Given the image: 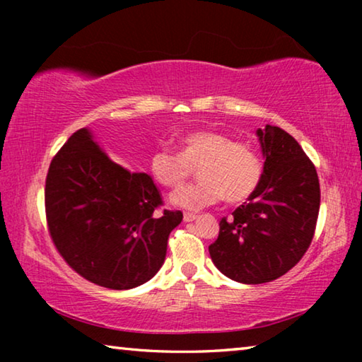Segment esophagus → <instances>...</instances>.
<instances>
[{"label":"esophagus","mask_w":362,"mask_h":362,"mask_svg":"<svg viewBox=\"0 0 362 362\" xmlns=\"http://www.w3.org/2000/svg\"><path fill=\"white\" fill-rule=\"evenodd\" d=\"M196 217H198V216H196V214H193V212L183 214V220H185V222H193Z\"/></svg>","instance_id":"1"}]
</instances>
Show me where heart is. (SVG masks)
Masks as SVG:
<instances>
[{
    "label": "heart",
    "mask_w": 362,
    "mask_h": 362,
    "mask_svg": "<svg viewBox=\"0 0 362 362\" xmlns=\"http://www.w3.org/2000/svg\"><path fill=\"white\" fill-rule=\"evenodd\" d=\"M196 168L199 182L173 196V203L187 209H203L228 201H247L263 179V163L252 146L236 142L228 134L192 131L177 142V151L156 148L150 155L148 170L159 185L180 188Z\"/></svg>",
    "instance_id": "b5f03b06"
}]
</instances>
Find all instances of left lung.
<instances>
[{"mask_svg": "<svg viewBox=\"0 0 362 362\" xmlns=\"http://www.w3.org/2000/svg\"><path fill=\"white\" fill-rule=\"evenodd\" d=\"M265 156L263 179L249 203L220 220L209 254L220 272L244 284L283 276L313 241L321 189L315 164L291 134L257 131Z\"/></svg>", "mask_w": 362, "mask_h": 362, "instance_id": "8db88e82", "label": "left lung"}]
</instances>
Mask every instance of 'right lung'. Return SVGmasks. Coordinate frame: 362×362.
Returning a JSON list of instances; mask_svg holds the SVG:
<instances>
[{
  "mask_svg": "<svg viewBox=\"0 0 362 362\" xmlns=\"http://www.w3.org/2000/svg\"><path fill=\"white\" fill-rule=\"evenodd\" d=\"M163 204L151 177L108 159L88 129L71 134L47 170L49 236L73 272L107 289H132L163 267L183 218L156 212Z\"/></svg>",
  "mask_w": 362,
  "mask_h": 362,
  "instance_id": "add662e5",
  "label": "right lung"
}]
</instances>
